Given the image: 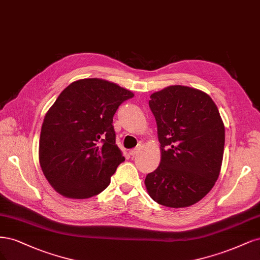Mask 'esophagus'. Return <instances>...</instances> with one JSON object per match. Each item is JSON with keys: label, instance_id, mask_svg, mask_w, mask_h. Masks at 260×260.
Listing matches in <instances>:
<instances>
[{"label": "esophagus", "instance_id": "obj_1", "mask_svg": "<svg viewBox=\"0 0 260 260\" xmlns=\"http://www.w3.org/2000/svg\"><path fill=\"white\" fill-rule=\"evenodd\" d=\"M140 151V149L139 148H135V149H132L131 151H129V154L132 155V156H134V155H136L138 152Z\"/></svg>", "mask_w": 260, "mask_h": 260}]
</instances>
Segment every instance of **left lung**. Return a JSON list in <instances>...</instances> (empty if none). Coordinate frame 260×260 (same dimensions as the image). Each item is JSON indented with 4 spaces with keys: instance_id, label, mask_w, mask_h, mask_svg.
Listing matches in <instances>:
<instances>
[{
    "instance_id": "obj_1",
    "label": "left lung",
    "mask_w": 260,
    "mask_h": 260,
    "mask_svg": "<svg viewBox=\"0 0 260 260\" xmlns=\"http://www.w3.org/2000/svg\"><path fill=\"white\" fill-rule=\"evenodd\" d=\"M161 162L145 179L149 196L173 208L196 204L214 187L221 169L224 125L204 91L171 85L150 96Z\"/></svg>"
}]
</instances>
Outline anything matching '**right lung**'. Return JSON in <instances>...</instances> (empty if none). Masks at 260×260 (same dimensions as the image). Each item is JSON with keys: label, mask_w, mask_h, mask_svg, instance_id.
I'll return each instance as SVG.
<instances>
[{"label": "right lung", "mask_w": 260, "mask_h": 260, "mask_svg": "<svg viewBox=\"0 0 260 260\" xmlns=\"http://www.w3.org/2000/svg\"><path fill=\"white\" fill-rule=\"evenodd\" d=\"M134 97L103 79L72 82L48 109L42 124L39 161L56 192L88 199L104 191L125 157L115 145L113 115Z\"/></svg>", "instance_id": "obj_1"}]
</instances>
